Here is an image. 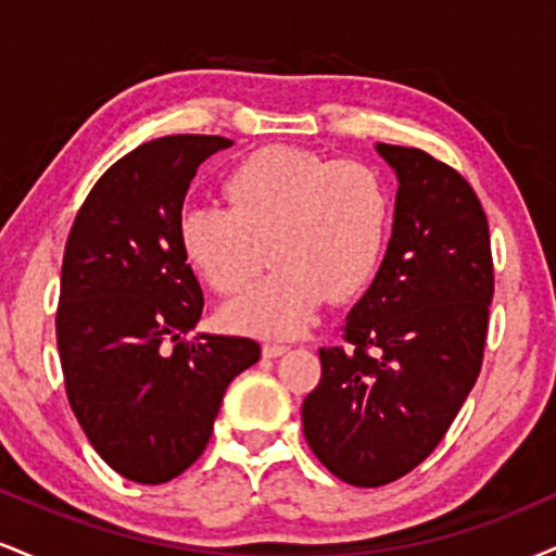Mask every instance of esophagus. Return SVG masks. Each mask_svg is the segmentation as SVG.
<instances>
[{
  "instance_id": "obj_1",
  "label": "esophagus",
  "mask_w": 556,
  "mask_h": 556,
  "mask_svg": "<svg viewBox=\"0 0 556 556\" xmlns=\"http://www.w3.org/2000/svg\"><path fill=\"white\" fill-rule=\"evenodd\" d=\"M287 350H290V344L282 342V340H266L264 342V355H266V358H279V355H285Z\"/></svg>"
}]
</instances>
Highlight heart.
<instances>
[{"instance_id":"1","label":"heart","mask_w":556,"mask_h":556,"mask_svg":"<svg viewBox=\"0 0 556 556\" xmlns=\"http://www.w3.org/2000/svg\"><path fill=\"white\" fill-rule=\"evenodd\" d=\"M225 206H193L180 245L219 295H238L266 264L264 282L227 318L261 334L303 329L327 295L350 300L374 282L394 227V195L379 169L350 159L269 146L225 177Z\"/></svg>"}]
</instances>
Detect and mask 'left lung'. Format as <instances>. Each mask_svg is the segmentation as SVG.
<instances>
[{
  "label": "left lung",
  "mask_w": 556,
  "mask_h": 556,
  "mask_svg": "<svg viewBox=\"0 0 556 556\" xmlns=\"http://www.w3.org/2000/svg\"><path fill=\"white\" fill-rule=\"evenodd\" d=\"M379 154L400 180L392 240L344 344L318 350L321 381L303 402L314 455L363 489L407 476L442 442L481 374L494 298L470 182L420 149L379 143Z\"/></svg>",
  "instance_id": "obj_1"
}]
</instances>
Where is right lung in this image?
Wrapping results in <instances>:
<instances>
[{
    "instance_id": "1",
    "label": "right lung",
    "mask_w": 556,
    "mask_h": 556,
    "mask_svg": "<svg viewBox=\"0 0 556 556\" xmlns=\"http://www.w3.org/2000/svg\"><path fill=\"white\" fill-rule=\"evenodd\" d=\"M222 136H164L96 180L62 258L56 348L65 392L101 460L167 483L212 439L229 381L261 358L245 337L185 340L203 290L180 245L182 201Z\"/></svg>"
}]
</instances>
